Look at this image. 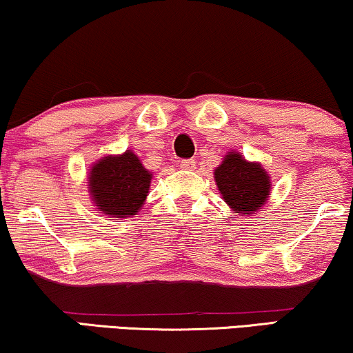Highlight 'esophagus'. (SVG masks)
<instances>
[{
	"instance_id": "34e87169",
	"label": "esophagus",
	"mask_w": 353,
	"mask_h": 353,
	"mask_svg": "<svg viewBox=\"0 0 353 353\" xmlns=\"http://www.w3.org/2000/svg\"><path fill=\"white\" fill-rule=\"evenodd\" d=\"M181 168L187 169V171H192V169H195V161L194 159H182Z\"/></svg>"
}]
</instances>
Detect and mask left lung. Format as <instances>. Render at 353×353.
<instances>
[{"label":"left lung","instance_id":"left-lung-1","mask_svg":"<svg viewBox=\"0 0 353 353\" xmlns=\"http://www.w3.org/2000/svg\"><path fill=\"white\" fill-rule=\"evenodd\" d=\"M223 200L234 215H254L270 197L272 181L261 163L248 161L238 151H228L213 172Z\"/></svg>","mask_w":353,"mask_h":353}]
</instances>
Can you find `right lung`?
Here are the masks:
<instances>
[{
  "label": "right lung",
  "instance_id": "right-lung-1",
  "mask_svg": "<svg viewBox=\"0 0 353 353\" xmlns=\"http://www.w3.org/2000/svg\"><path fill=\"white\" fill-rule=\"evenodd\" d=\"M153 172L127 150L107 154L92 164L88 174V192L97 212L110 218H132L140 212L150 194Z\"/></svg>",
  "mask_w": 353,
  "mask_h": 353
}]
</instances>
